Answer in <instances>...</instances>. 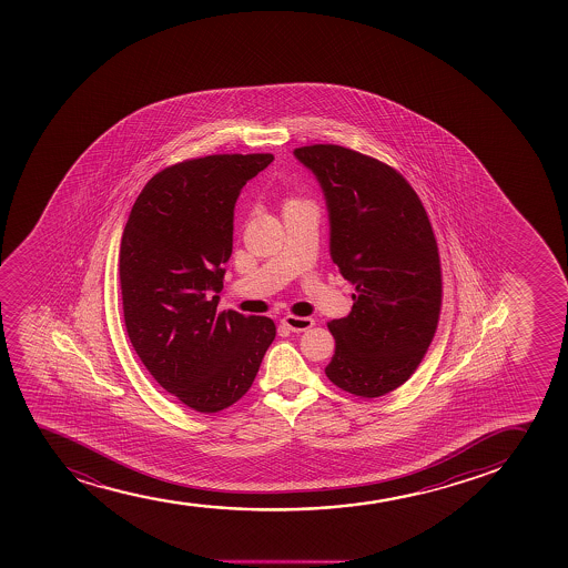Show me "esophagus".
I'll return each mask as SVG.
<instances>
[{
    "label": "esophagus",
    "mask_w": 568,
    "mask_h": 568,
    "mask_svg": "<svg viewBox=\"0 0 568 568\" xmlns=\"http://www.w3.org/2000/svg\"><path fill=\"white\" fill-rule=\"evenodd\" d=\"M281 325L285 326L291 332H306L315 325L312 317H296V315H287L285 320L281 321Z\"/></svg>",
    "instance_id": "34e87169"
}]
</instances>
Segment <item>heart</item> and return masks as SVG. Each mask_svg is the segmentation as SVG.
I'll return each instance as SVG.
<instances>
[{"label": "heart", "mask_w": 568, "mask_h": 568, "mask_svg": "<svg viewBox=\"0 0 568 568\" xmlns=\"http://www.w3.org/2000/svg\"><path fill=\"white\" fill-rule=\"evenodd\" d=\"M287 202H293V200H287Z\"/></svg>", "instance_id": "heart-1"}]
</instances>
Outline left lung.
<instances>
[{
	"label": "left lung",
	"instance_id": "left-lung-1",
	"mask_svg": "<svg viewBox=\"0 0 568 568\" xmlns=\"http://www.w3.org/2000/svg\"><path fill=\"white\" fill-rule=\"evenodd\" d=\"M320 179L331 213V256L355 287L344 320L328 323L336 387L377 398L417 371L438 328L442 268L433 224L395 168L353 149H294Z\"/></svg>",
	"mask_w": 568,
	"mask_h": 568
}]
</instances>
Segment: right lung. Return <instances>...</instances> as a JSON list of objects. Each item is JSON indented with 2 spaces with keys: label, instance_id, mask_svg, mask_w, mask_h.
I'll return each instance as SVG.
<instances>
[{
  "label": "right lung",
  "instance_id": "add662e5",
  "mask_svg": "<svg viewBox=\"0 0 568 568\" xmlns=\"http://www.w3.org/2000/svg\"><path fill=\"white\" fill-rule=\"evenodd\" d=\"M274 154H210L149 179L122 232V312L151 376L189 408L217 414L255 382L274 321L217 312L234 204Z\"/></svg>",
  "mask_w": 568,
  "mask_h": 568
}]
</instances>
